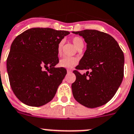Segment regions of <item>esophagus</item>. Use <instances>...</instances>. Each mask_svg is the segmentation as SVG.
Listing matches in <instances>:
<instances>
[{
  "instance_id": "obj_1",
  "label": "esophagus",
  "mask_w": 134,
  "mask_h": 134,
  "mask_svg": "<svg viewBox=\"0 0 134 134\" xmlns=\"http://www.w3.org/2000/svg\"><path fill=\"white\" fill-rule=\"evenodd\" d=\"M67 74H71V73H72V71L71 70H70V69H67Z\"/></svg>"
}]
</instances>
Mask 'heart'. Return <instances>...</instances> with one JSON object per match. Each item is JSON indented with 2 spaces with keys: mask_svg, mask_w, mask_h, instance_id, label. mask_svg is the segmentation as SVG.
Returning <instances> with one entry per match:
<instances>
[{
  "mask_svg": "<svg viewBox=\"0 0 134 134\" xmlns=\"http://www.w3.org/2000/svg\"><path fill=\"white\" fill-rule=\"evenodd\" d=\"M72 42L77 50L80 48L84 47V41L80 37H74L72 39ZM64 41L62 40L58 43L57 46V53L58 55H60L62 54V48L63 46ZM77 59L74 57H65L60 59L59 62V65L60 67L66 68V69H71L74 67L77 64Z\"/></svg>",
  "mask_w": 134,
  "mask_h": 134,
  "instance_id": "b5f03b06",
  "label": "heart"
}]
</instances>
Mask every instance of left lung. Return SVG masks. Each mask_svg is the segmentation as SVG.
Segmentation results:
<instances>
[{
  "label": "left lung",
  "instance_id": "8db88e82",
  "mask_svg": "<svg viewBox=\"0 0 134 134\" xmlns=\"http://www.w3.org/2000/svg\"><path fill=\"white\" fill-rule=\"evenodd\" d=\"M86 43L84 56L74 73V97L90 108L104 105L114 97L124 75V54L117 41L110 35L97 30L73 32ZM91 70L82 75L77 70Z\"/></svg>",
  "mask_w": 134,
  "mask_h": 134
}]
</instances>
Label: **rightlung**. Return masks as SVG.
I'll use <instances>...</instances> for the list:
<instances>
[{"mask_svg":"<svg viewBox=\"0 0 134 134\" xmlns=\"http://www.w3.org/2000/svg\"><path fill=\"white\" fill-rule=\"evenodd\" d=\"M69 34L50 28H32L13 40L7 69L12 91L22 103L39 107L54 98L67 74L63 67H55L59 62L57 46Z\"/></svg>","mask_w":134,"mask_h":134,"instance_id":"1","label":"right lung"}]
</instances>
